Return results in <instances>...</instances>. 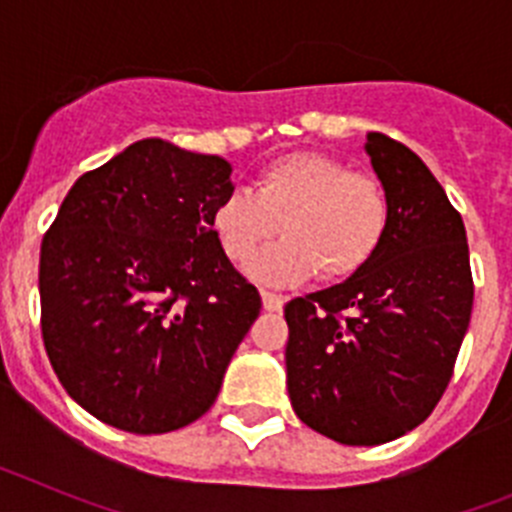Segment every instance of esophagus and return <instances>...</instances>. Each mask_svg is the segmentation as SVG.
<instances>
[{
    "label": "esophagus",
    "instance_id": "1",
    "mask_svg": "<svg viewBox=\"0 0 512 512\" xmlns=\"http://www.w3.org/2000/svg\"><path fill=\"white\" fill-rule=\"evenodd\" d=\"M261 302H264V310L277 312V310H282L284 302H287V297L274 295V292H269V289H261Z\"/></svg>",
    "mask_w": 512,
    "mask_h": 512
}]
</instances>
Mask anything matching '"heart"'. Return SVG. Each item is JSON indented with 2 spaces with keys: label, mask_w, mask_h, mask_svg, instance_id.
Segmentation results:
<instances>
[{
  "label": "heart",
  "mask_w": 512,
  "mask_h": 512,
  "mask_svg": "<svg viewBox=\"0 0 512 512\" xmlns=\"http://www.w3.org/2000/svg\"><path fill=\"white\" fill-rule=\"evenodd\" d=\"M282 233V243L246 266L261 284H297L315 271L341 282L364 269L390 225L387 192L364 171H351L325 153L300 151L259 171L251 189H233L217 202L212 228L235 264Z\"/></svg>",
  "instance_id": "1"
}]
</instances>
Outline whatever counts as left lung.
I'll list each match as a JSON object with an SVG mask.
<instances>
[{
  "label": "left lung",
  "mask_w": 512,
  "mask_h": 512,
  "mask_svg": "<svg viewBox=\"0 0 512 512\" xmlns=\"http://www.w3.org/2000/svg\"><path fill=\"white\" fill-rule=\"evenodd\" d=\"M364 151L390 202L382 246L346 282L284 307L292 408L346 446L395 441L433 413L474 302L467 230L431 169L382 133Z\"/></svg>",
  "instance_id": "obj_1"
}]
</instances>
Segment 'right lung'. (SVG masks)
I'll use <instances>...</instances> for the list:
<instances>
[{"label":"right lung","mask_w":512,"mask_h":512,"mask_svg":"<svg viewBox=\"0 0 512 512\" xmlns=\"http://www.w3.org/2000/svg\"><path fill=\"white\" fill-rule=\"evenodd\" d=\"M233 166L169 140L128 146L69 189L40 246V328L81 408L169 433L212 408L259 289L233 269L212 212Z\"/></svg>","instance_id":"1"}]
</instances>
